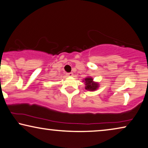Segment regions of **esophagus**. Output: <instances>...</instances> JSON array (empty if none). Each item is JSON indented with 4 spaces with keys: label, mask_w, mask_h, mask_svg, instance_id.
<instances>
[{
    "label": "esophagus",
    "mask_w": 148,
    "mask_h": 148,
    "mask_svg": "<svg viewBox=\"0 0 148 148\" xmlns=\"http://www.w3.org/2000/svg\"><path fill=\"white\" fill-rule=\"evenodd\" d=\"M73 73L72 72H71V73H67V76H69V77H71V76H73Z\"/></svg>",
    "instance_id": "34e87169"
}]
</instances>
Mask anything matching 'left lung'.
<instances>
[{
  "instance_id": "left-lung-1",
  "label": "left lung",
  "mask_w": 148,
  "mask_h": 148,
  "mask_svg": "<svg viewBox=\"0 0 148 148\" xmlns=\"http://www.w3.org/2000/svg\"><path fill=\"white\" fill-rule=\"evenodd\" d=\"M86 84V90L90 91H94L98 88V84L93 82V79L91 77H87L84 81Z\"/></svg>"
}]
</instances>
